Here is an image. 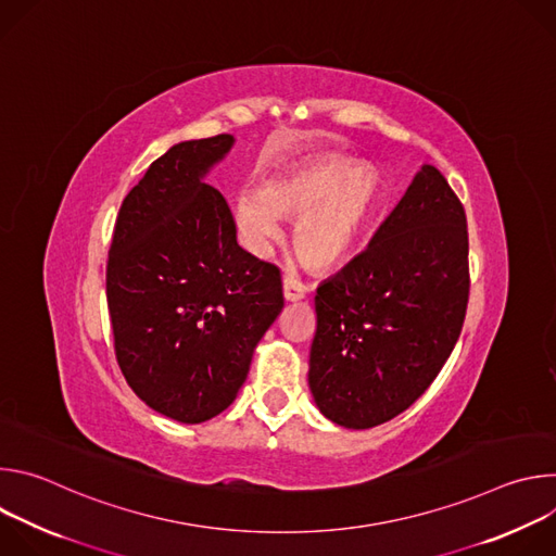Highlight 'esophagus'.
<instances>
[{"label": "esophagus", "instance_id": "34e87169", "mask_svg": "<svg viewBox=\"0 0 556 556\" xmlns=\"http://www.w3.org/2000/svg\"><path fill=\"white\" fill-rule=\"evenodd\" d=\"M305 292H307V288L301 281H296L294 277H283V299L286 301H301L305 296Z\"/></svg>", "mask_w": 556, "mask_h": 556}]
</instances>
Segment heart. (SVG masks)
<instances>
[{"label": "heart", "instance_id": "heart-1", "mask_svg": "<svg viewBox=\"0 0 556 556\" xmlns=\"http://www.w3.org/2000/svg\"><path fill=\"white\" fill-rule=\"evenodd\" d=\"M380 178L348 157L309 161L244 189L235 200V224L253 255H266L281 237V217L296 219L292 247L314 270H330L352 257L380 204Z\"/></svg>", "mask_w": 556, "mask_h": 556}]
</instances>
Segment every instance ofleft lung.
Instances as JSON below:
<instances>
[{"mask_svg": "<svg viewBox=\"0 0 556 556\" xmlns=\"http://www.w3.org/2000/svg\"><path fill=\"white\" fill-rule=\"evenodd\" d=\"M468 286L464 206L422 165L369 247L316 288L307 382L319 412L371 429L412 407L459 339Z\"/></svg>", "mask_w": 556, "mask_h": 556, "instance_id": "1", "label": "left lung"}]
</instances>
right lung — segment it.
Wrapping results in <instances>:
<instances>
[{"instance_id":"add662e5","label":"right lung","mask_w":556,"mask_h":556,"mask_svg":"<svg viewBox=\"0 0 556 556\" xmlns=\"http://www.w3.org/2000/svg\"><path fill=\"white\" fill-rule=\"evenodd\" d=\"M230 134L185 140L127 193L108 260L121 371L153 412L185 425L222 414L283 307L279 268L237 244L224 195L204 182Z\"/></svg>"}]
</instances>
